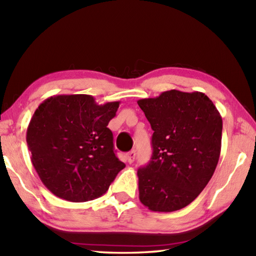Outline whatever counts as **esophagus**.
Wrapping results in <instances>:
<instances>
[{
	"mask_svg": "<svg viewBox=\"0 0 256 256\" xmlns=\"http://www.w3.org/2000/svg\"><path fill=\"white\" fill-rule=\"evenodd\" d=\"M135 156H136V153H135V151H131V152H128V153L126 154L128 162L130 164L133 163V162H134V160H135Z\"/></svg>",
	"mask_w": 256,
	"mask_h": 256,
	"instance_id": "1",
	"label": "esophagus"
}]
</instances>
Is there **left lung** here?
<instances>
[{
  "mask_svg": "<svg viewBox=\"0 0 256 256\" xmlns=\"http://www.w3.org/2000/svg\"><path fill=\"white\" fill-rule=\"evenodd\" d=\"M154 131L153 153L140 168L138 198L154 212L188 206L206 186L221 154L222 116L202 92H163L138 101Z\"/></svg>",
  "mask_w": 256,
  "mask_h": 256,
  "instance_id": "obj_1",
  "label": "left lung"
}]
</instances>
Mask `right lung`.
<instances>
[{
	"label": "right lung",
	"mask_w": 256,
	"mask_h": 256,
	"mask_svg": "<svg viewBox=\"0 0 256 256\" xmlns=\"http://www.w3.org/2000/svg\"><path fill=\"white\" fill-rule=\"evenodd\" d=\"M120 102L98 105L86 94L54 95L35 110L26 131L42 183L70 202L98 198L125 168L114 153L108 122Z\"/></svg>",
	"instance_id": "1"
}]
</instances>
